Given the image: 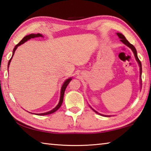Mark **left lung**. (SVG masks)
Returning a JSON list of instances; mask_svg holds the SVG:
<instances>
[{
    "label": "left lung",
    "instance_id": "left-lung-1",
    "mask_svg": "<svg viewBox=\"0 0 151 151\" xmlns=\"http://www.w3.org/2000/svg\"><path fill=\"white\" fill-rule=\"evenodd\" d=\"M116 34H117V35L118 36V37H119V39H120V41L122 42V43H124V45H126L127 47H129L130 49H131V50L132 51L133 53H134L136 60H137V61L138 62V65H139V68H140V85H142V81H141L142 65H141V62H140V61L139 60V59H138V56H137V49H136V48L134 47V45H132V44H130V43H129V42H128V41H127V39H126L125 37H124V35H122V33H117ZM90 107L91 108H92V109L93 111H94V112H95L96 113L98 114H100V115H101V116H106V117H110V116H110V115H104V114H102L98 113V112H97V111H96L94 109H93V108H92V107H91L90 106Z\"/></svg>",
    "mask_w": 151,
    "mask_h": 151
}]
</instances>
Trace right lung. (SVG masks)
<instances>
[{"label":"right lung","mask_w":151,"mask_h":151,"mask_svg":"<svg viewBox=\"0 0 151 151\" xmlns=\"http://www.w3.org/2000/svg\"><path fill=\"white\" fill-rule=\"evenodd\" d=\"M43 37V36L40 33H37V34H30L29 35H27L24 37L22 39V40L19 42V43L17 44V45H15V47H14V48L13 49V55H12V57L10 59V60L9 61V63H8V69H9V65H10V63H11V59L12 58H13V57L14 55V52H15L16 49H17V47H18L19 46H20L21 45H22V44H23L24 43H25L26 41H27L28 40H29V39H33V38H35V37ZM72 80V78H70L68 79H67V80L64 81V83H63L62 86H61V93H60V98H59V102L58 103V104L57 105L55 108H53V110H51L50 111H49V112H45V113H41V114H37V115H39V116H43V115H48V114H52L53 112H56L57 110H58L59 108L61 107V104H62L63 103V96H64V92H65V89L67 88V86H68V85L69 84V83L70 82L71 80ZM33 114V113H31Z\"/></svg>","instance_id":"1"}]
</instances>
